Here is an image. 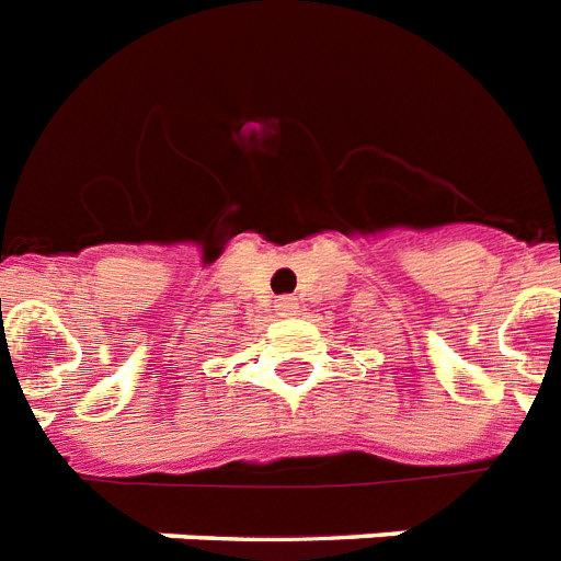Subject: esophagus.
Wrapping results in <instances>:
<instances>
[{"label":"esophagus","mask_w":561,"mask_h":561,"mask_svg":"<svg viewBox=\"0 0 561 561\" xmlns=\"http://www.w3.org/2000/svg\"><path fill=\"white\" fill-rule=\"evenodd\" d=\"M276 311H279V314H294V311H297V299L282 297L279 302H276Z\"/></svg>","instance_id":"1"}]
</instances>
